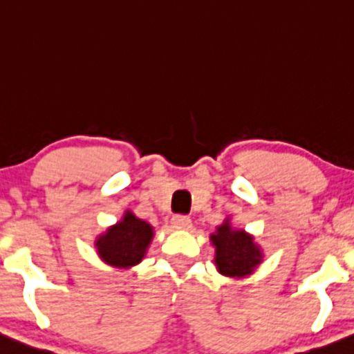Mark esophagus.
Here are the masks:
<instances>
[{"label": "esophagus", "instance_id": "esophagus-1", "mask_svg": "<svg viewBox=\"0 0 354 354\" xmlns=\"http://www.w3.org/2000/svg\"><path fill=\"white\" fill-rule=\"evenodd\" d=\"M171 224L174 229H180V231H188V229L193 227V224H191V219L188 216H174L171 219Z\"/></svg>", "mask_w": 354, "mask_h": 354}]
</instances>
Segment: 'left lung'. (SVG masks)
Returning a JSON list of instances; mask_svg holds the SVG:
<instances>
[{
    "label": "left lung",
    "mask_w": 354,
    "mask_h": 354,
    "mask_svg": "<svg viewBox=\"0 0 354 354\" xmlns=\"http://www.w3.org/2000/svg\"><path fill=\"white\" fill-rule=\"evenodd\" d=\"M209 241L214 247L216 269L229 279L252 275L263 261V250L255 242V237L244 229L234 227L231 218H225L224 223L216 227Z\"/></svg>",
    "instance_id": "8db88e82"
}]
</instances>
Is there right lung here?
Masks as SVG:
<instances>
[{
  "label": "right lung",
  "mask_w": 354,
  "mask_h": 354,
  "mask_svg": "<svg viewBox=\"0 0 354 354\" xmlns=\"http://www.w3.org/2000/svg\"><path fill=\"white\" fill-rule=\"evenodd\" d=\"M153 237L155 227L127 209L120 221L95 237L93 245L102 262L113 269L129 270L143 261Z\"/></svg>",
  "instance_id": "add662e5"
}]
</instances>
